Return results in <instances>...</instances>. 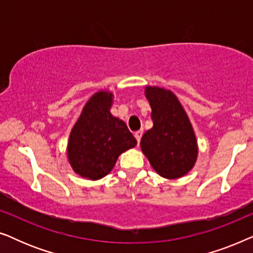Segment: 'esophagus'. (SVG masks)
Listing matches in <instances>:
<instances>
[{
	"label": "esophagus",
	"instance_id": "esophagus-1",
	"mask_svg": "<svg viewBox=\"0 0 253 253\" xmlns=\"http://www.w3.org/2000/svg\"><path fill=\"white\" fill-rule=\"evenodd\" d=\"M143 132H144L143 130H138V131H136V132H134V137H136V139L138 141H140L141 136H143Z\"/></svg>",
	"mask_w": 253,
	"mask_h": 253
}]
</instances>
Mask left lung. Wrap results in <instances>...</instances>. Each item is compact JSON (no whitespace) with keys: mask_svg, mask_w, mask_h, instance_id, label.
Segmentation results:
<instances>
[{"mask_svg":"<svg viewBox=\"0 0 253 253\" xmlns=\"http://www.w3.org/2000/svg\"><path fill=\"white\" fill-rule=\"evenodd\" d=\"M153 126L140 140L143 153L159 175L178 178L191 170L198 147L191 123L171 91L147 86Z\"/></svg>","mask_w":253,"mask_h":253,"instance_id":"8db88e82","label":"left lung"}]
</instances>
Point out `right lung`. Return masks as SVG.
<instances>
[{
    "instance_id": "obj_1",
    "label": "right lung",
    "mask_w": 253,
    "mask_h": 253,
    "mask_svg": "<svg viewBox=\"0 0 253 253\" xmlns=\"http://www.w3.org/2000/svg\"><path fill=\"white\" fill-rule=\"evenodd\" d=\"M112 102V93H95L72 127L68 158L72 169L82 177L93 181L105 177L119 155L136 146V138L126 124L110 114Z\"/></svg>"
}]
</instances>
